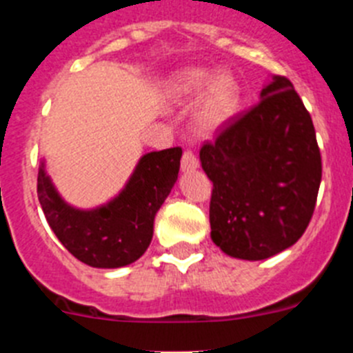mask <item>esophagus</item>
Here are the masks:
<instances>
[{"label":"esophagus","mask_w":353,"mask_h":353,"mask_svg":"<svg viewBox=\"0 0 353 353\" xmlns=\"http://www.w3.org/2000/svg\"><path fill=\"white\" fill-rule=\"evenodd\" d=\"M180 166H182V171H192L199 166L198 157H196V154L192 150H185V152H183Z\"/></svg>","instance_id":"1"}]
</instances>
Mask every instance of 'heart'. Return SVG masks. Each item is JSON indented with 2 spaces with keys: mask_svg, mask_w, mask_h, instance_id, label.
<instances>
[{
  "mask_svg": "<svg viewBox=\"0 0 353 353\" xmlns=\"http://www.w3.org/2000/svg\"><path fill=\"white\" fill-rule=\"evenodd\" d=\"M176 88L185 95H196L205 88L199 118L208 127L219 125L232 117L239 102V84L226 72L212 76L207 68H187L176 77Z\"/></svg>",
  "mask_w": 353,
  "mask_h": 353,
  "instance_id": "heart-1",
  "label": "heart"
}]
</instances>
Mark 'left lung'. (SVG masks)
<instances>
[{
	"mask_svg": "<svg viewBox=\"0 0 353 353\" xmlns=\"http://www.w3.org/2000/svg\"><path fill=\"white\" fill-rule=\"evenodd\" d=\"M212 180V240L240 260H265L304 235L322 182L313 120L288 77L228 118L199 150Z\"/></svg>",
	"mask_w": 353,
	"mask_h": 353,
	"instance_id": "left-lung-1",
	"label": "left lung"
}]
</instances>
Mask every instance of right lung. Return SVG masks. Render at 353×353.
<instances>
[{"label": "right lung", "instance_id": "1", "mask_svg": "<svg viewBox=\"0 0 353 353\" xmlns=\"http://www.w3.org/2000/svg\"><path fill=\"white\" fill-rule=\"evenodd\" d=\"M182 148L146 154L132 179L105 207L83 212L68 207L43 171L37 194L49 226L70 254L99 269H117L138 260L154 235V219L176 182Z\"/></svg>", "mask_w": 353, "mask_h": 353}]
</instances>
